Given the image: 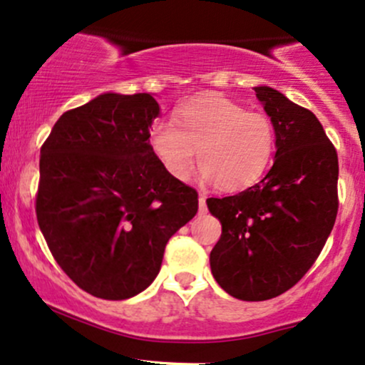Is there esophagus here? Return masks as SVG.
Here are the masks:
<instances>
[{
	"instance_id": "34e87169",
	"label": "esophagus",
	"mask_w": 365,
	"mask_h": 365,
	"mask_svg": "<svg viewBox=\"0 0 365 365\" xmlns=\"http://www.w3.org/2000/svg\"><path fill=\"white\" fill-rule=\"evenodd\" d=\"M206 212V195L201 194L199 195V213H205Z\"/></svg>"
}]
</instances>
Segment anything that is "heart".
I'll list each match as a JSON object with an SVG mask.
<instances>
[{
    "label": "heart",
    "mask_w": 365,
    "mask_h": 365,
    "mask_svg": "<svg viewBox=\"0 0 365 365\" xmlns=\"http://www.w3.org/2000/svg\"><path fill=\"white\" fill-rule=\"evenodd\" d=\"M175 121L157 122L150 133L152 150L173 178H189L195 150L201 178L224 190L247 189L269 166L276 131L266 113L247 112L241 103L212 92L178 106Z\"/></svg>",
    "instance_id": "obj_1"
}]
</instances>
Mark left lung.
I'll return each mask as SVG.
<instances>
[{
    "mask_svg": "<svg viewBox=\"0 0 365 365\" xmlns=\"http://www.w3.org/2000/svg\"><path fill=\"white\" fill-rule=\"evenodd\" d=\"M276 131L274 163L243 192L206 199L222 224L210 253L218 285L241 301L292 289L320 255L337 215V153L313 112L253 87Z\"/></svg>",
    "mask_w": 365,
    "mask_h": 365,
    "instance_id": "1",
    "label": "left lung"
}]
</instances>
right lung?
<instances>
[{
	"label": "right lung",
	"instance_id": "1",
	"mask_svg": "<svg viewBox=\"0 0 365 365\" xmlns=\"http://www.w3.org/2000/svg\"><path fill=\"white\" fill-rule=\"evenodd\" d=\"M152 94L105 92L63 113L40 150L36 218L82 290L122 301L159 274L164 248L197 213V192L164 170Z\"/></svg>",
	"mask_w": 365,
	"mask_h": 365
}]
</instances>
